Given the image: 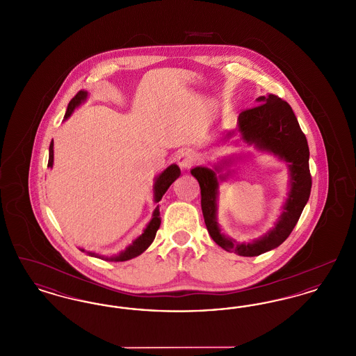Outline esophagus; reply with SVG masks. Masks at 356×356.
Returning a JSON list of instances; mask_svg holds the SVG:
<instances>
[{
    "instance_id": "1",
    "label": "esophagus",
    "mask_w": 356,
    "mask_h": 356,
    "mask_svg": "<svg viewBox=\"0 0 356 356\" xmlns=\"http://www.w3.org/2000/svg\"><path fill=\"white\" fill-rule=\"evenodd\" d=\"M196 163V154L191 151H184L177 156V164L183 170H189Z\"/></svg>"
}]
</instances>
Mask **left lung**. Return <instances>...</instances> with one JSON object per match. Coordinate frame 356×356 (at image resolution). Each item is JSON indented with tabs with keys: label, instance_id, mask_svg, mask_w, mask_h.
<instances>
[{
	"label": "left lung",
	"instance_id": "8db88e82",
	"mask_svg": "<svg viewBox=\"0 0 356 356\" xmlns=\"http://www.w3.org/2000/svg\"><path fill=\"white\" fill-rule=\"evenodd\" d=\"M257 102L256 106L244 109L238 115V131L243 138L291 163V191L276 227L266 236L248 244H236L235 240L224 236L216 222L218 177L215 172L203 167L191 170L200 186L202 211L209 235L221 248L240 256H257L279 247L295 228L312 186L307 138L291 105L275 95L261 96Z\"/></svg>",
	"mask_w": 356,
	"mask_h": 356
}]
</instances>
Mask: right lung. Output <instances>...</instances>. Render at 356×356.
<instances>
[{
	"instance_id": "add662e5",
	"label": "right lung",
	"mask_w": 356,
	"mask_h": 356,
	"mask_svg": "<svg viewBox=\"0 0 356 356\" xmlns=\"http://www.w3.org/2000/svg\"><path fill=\"white\" fill-rule=\"evenodd\" d=\"M86 97V92L84 90H80L77 92V95L70 100L68 104V109H67V113H65V119H68L69 116L72 115V112L74 111V108L80 104V102L84 100ZM53 165V141L49 145V160H48V167ZM180 176V168L173 164L168 167L167 170H164L156 180V184H154V202L159 203L161 200V197L164 196V193L168 191L170 184ZM160 222H161V218H160V204H157L154 212H153V218L151 222L147 225L144 234L140 237H137L135 241L132 243V245H129L124 252L118 254V256H112V257H106L105 260H111V261H125V260H129V259H134L136 256H138L140 254H143L151 244H152L153 238L156 236V232L160 227ZM84 251V250H81Z\"/></svg>"
}]
</instances>
